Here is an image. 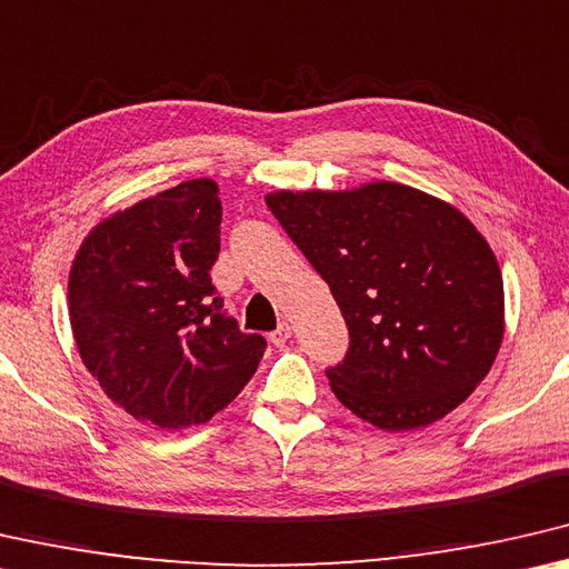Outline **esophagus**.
Returning <instances> with one entry per match:
<instances>
[{"mask_svg": "<svg viewBox=\"0 0 569 569\" xmlns=\"http://www.w3.org/2000/svg\"><path fill=\"white\" fill-rule=\"evenodd\" d=\"M292 338V325L290 322H279V328L274 332H269V342L277 348H282L287 340Z\"/></svg>", "mask_w": 569, "mask_h": 569, "instance_id": "1", "label": "esophagus"}]
</instances>
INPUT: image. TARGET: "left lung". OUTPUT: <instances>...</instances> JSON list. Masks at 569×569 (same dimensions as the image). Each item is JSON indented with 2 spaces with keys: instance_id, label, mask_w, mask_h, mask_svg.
<instances>
[{
  "instance_id": "obj_1",
  "label": "left lung",
  "mask_w": 569,
  "mask_h": 569,
  "mask_svg": "<svg viewBox=\"0 0 569 569\" xmlns=\"http://www.w3.org/2000/svg\"><path fill=\"white\" fill-rule=\"evenodd\" d=\"M267 207L330 284L350 330L332 393L383 431L459 408L497 360L505 282L481 231L406 183L274 191Z\"/></svg>"
}]
</instances>
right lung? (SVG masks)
Here are the masks:
<instances>
[{
  "mask_svg": "<svg viewBox=\"0 0 569 569\" xmlns=\"http://www.w3.org/2000/svg\"><path fill=\"white\" fill-rule=\"evenodd\" d=\"M219 234V186L191 179L102 219L74 254V346L136 421L163 431L207 423L262 360V335L241 332L211 284Z\"/></svg>",
  "mask_w": 569,
  "mask_h": 569,
  "instance_id": "1",
  "label": "right lung"
}]
</instances>
